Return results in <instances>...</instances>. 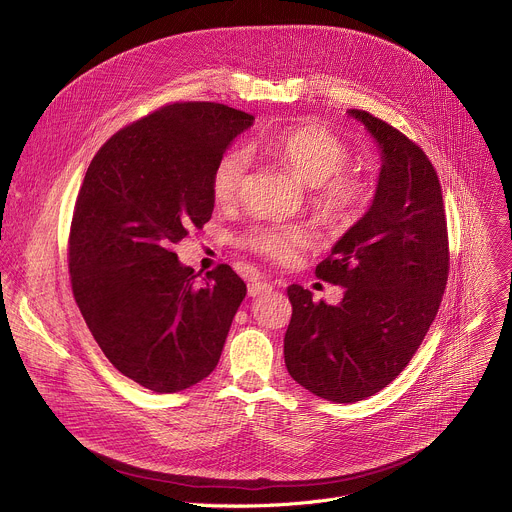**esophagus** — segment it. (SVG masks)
Segmentation results:
<instances>
[{"label": "esophagus", "instance_id": "obj_1", "mask_svg": "<svg viewBox=\"0 0 512 512\" xmlns=\"http://www.w3.org/2000/svg\"><path fill=\"white\" fill-rule=\"evenodd\" d=\"M247 289H249V296L255 298V296H261V294H267V291L273 289V285L269 281H265V279H255V281L249 283Z\"/></svg>", "mask_w": 512, "mask_h": 512}]
</instances>
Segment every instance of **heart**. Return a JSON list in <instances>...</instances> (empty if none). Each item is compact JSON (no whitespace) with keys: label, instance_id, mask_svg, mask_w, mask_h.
Here are the masks:
<instances>
[{"label":"heart","instance_id":"b5f03b06","mask_svg":"<svg viewBox=\"0 0 512 512\" xmlns=\"http://www.w3.org/2000/svg\"><path fill=\"white\" fill-rule=\"evenodd\" d=\"M253 150L285 166L302 184L310 186V204L332 225H352L373 200L371 180L348 170L350 148L344 139L318 123L289 125L253 139ZM251 156L243 148H231L216 160L210 174V190L218 204L237 202L245 190ZM306 225L265 221L241 233L239 245L275 263H291L312 243Z\"/></svg>","mask_w":512,"mask_h":512}]
</instances>
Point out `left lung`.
Here are the masks:
<instances>
[{
	"label": "left lung",
	"mask_w": 512,
	"mask_h": 512,
	"mask_svg": "<svg viewBox=\"0 0 512 512\" xmlns=\"http://www.w3.org/2000/svg\"><path fill=\"white\" fill-rule=\"evenodd\" d=\"M377 139L383 168L373 206L318 263L342 285L338 306L287 287L285 367L310 393L354 403L407 367L440 310L450 273L448 223L437 172L405 133L362 109L348 111Z\"/></svg>",
	"instance_id": "left-lung-1"
}]
</instances>
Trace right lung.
Instances as JSON below:
<instances>
[{
	"label": "right lung",
	"mask_w": 512,
	"mask_h": 512,
	"mask_svg": "<svg viewBox=\"0 0 512 512\" xmlns=\"http://www.w3.org/2000/svg\"><path fill=\"white\" fill-rule=\"evenodd\" d=\"M253 115L208 101L168 103L111 135L72 212V296L113 367L154 393L184 391L221 358L247 296L229 267H184L174 245L212 216L210 174Z\"/></svg>",
	"instance_id": "obj_1"
}]
</instances>
